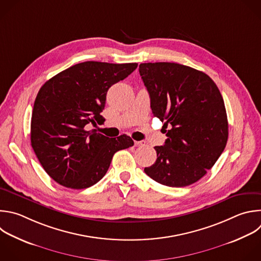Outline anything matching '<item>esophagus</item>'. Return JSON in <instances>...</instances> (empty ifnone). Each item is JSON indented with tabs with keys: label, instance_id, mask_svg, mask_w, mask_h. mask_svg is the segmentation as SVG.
I'll use <instances>...</instances> for the list:
<instances>
[{
	"label": "esophagus",
	"instance_id": "1",
	"mask_svg": "<svg viewBox=\"0 0 261 261\" xmlns=\"http://www.w3.org/2000/svg\"><path fill=\"white\" fill-rule=\"evenodd\" d=\"M135 146H144L145 145V141H134Z\"/></svg>",
	"mask_w": 261,
	"mask_h": 261
}]
</instances>
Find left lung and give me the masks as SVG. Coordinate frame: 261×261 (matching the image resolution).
I'll return each mask as SVG.
<instances>
[{
  "instance_id": "1",
  "label": "left lung",
  "mask_w": 261,
  "mask_h": 261,
  "mask_svg": "<svg viewBox=\"0 0 261 261\" xmlns=\"http://www.w3.org/2000/svg\"><path fill=\"white\" fill-rule=\"evenodd\" d=\"M139 73L153 116L171 125L165 144L154 146V164L144 172L167 187L191 186L213 167L227 142L220 91L208 74L179 63H141Z\"/></svg>"
}]
</instances>
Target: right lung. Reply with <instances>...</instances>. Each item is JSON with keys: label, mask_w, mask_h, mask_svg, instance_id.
Wrapping results in <instances>:
<instances>
[{"label": "right lung", "mask_w": 261, "mask_h": 261, "mask_svg": "<svg viewBox=\"0 0 261 261\" xmlns=\"http://www.w3.org/2000/svg\"><path fill=\"white\" fill-rule=\"evenodd\" d=\"M137 63L86 61L48 80L36 97L31 142L47 174L57 184L87 189L108 172L120 149L134 144L131 137L109 138L86 126L103 124L100 115L111 87L133 72Z\"/></svg>", "instance_id": "1"}]
</instances>
